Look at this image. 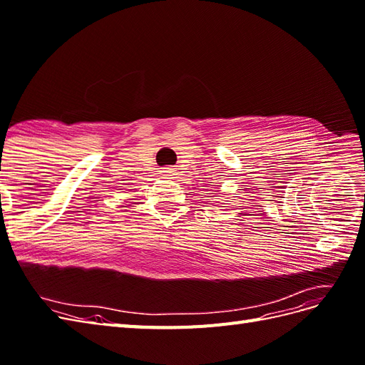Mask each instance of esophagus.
Returning <instances> with one entry per match:
<instances>
[{
	"label": "esophagus",
	"instance_id": "34e87169",
	"mask_svg": "<svg viewBox=\"0 0 365 365\" xmlns=\"http://www.w3.org/2000/svg\"><path fill=\"white\" fill-rule=\"evenodd\" d=\"M161 173H163V176H173V175H175V170H173L172 168H164V169L161 170Z\"/></svg>",
	"mask_w": 365,
	"mask_h": 365
}]
</instances>
